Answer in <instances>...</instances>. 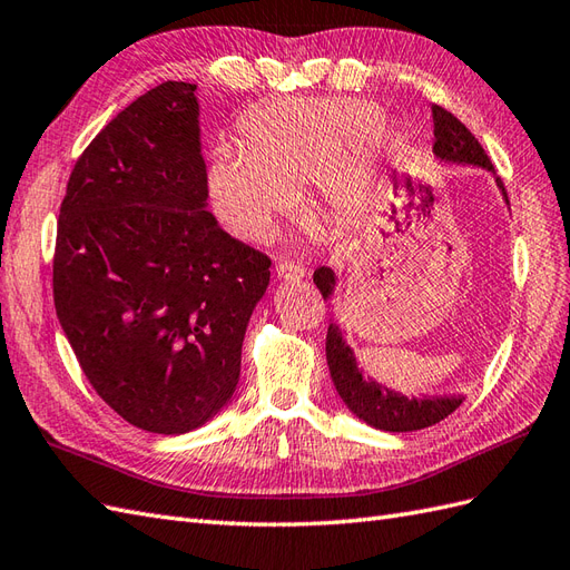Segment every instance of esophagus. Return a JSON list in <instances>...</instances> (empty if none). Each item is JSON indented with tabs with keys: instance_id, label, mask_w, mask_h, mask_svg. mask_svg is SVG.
I'll return each mask as SVG.
<instances>
[{
	"instance_id": "obj_1",
	"label": "esophagus",
	"mask_w": 570,
	"mask_h": 570,
	"mask_svg": "<svg viewBox=\"0 0 570 570\" xmlns=\"http://www.w3.org/2000/svg\"><path fill=\"white\" fill-rule=\"evenodd\" d=\"M308 274L303 265H296V262H282V265H276V276L284 282H296L303 279V276Z\"/></svg>"
}]
</instances>
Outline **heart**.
<instances>
[{"label": "heart", "mask_w": 570, "mask_h": 570, "mask_svg": "<svg viewBox=\"0 0 570 570\" xmlns=\"http://www.w3.org/2000/svg\"><path fill=\"white\" fill-rule=\"evenodd\" d=\"M381 112L356 98H286L240 120V151L218 146L207 187L218 222L245 243L267 240L296 195L314 185L325 214L356 218L377 195L390 151Z\"/></svg>", "instance_id": "obj_1"}]
</instances>
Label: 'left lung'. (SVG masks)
<instances>
[{
	"label": "left lung",
	"mask_w": 570,
	"mask_h": 570,
	"mask_svg": "<svg viewBox=\"0 0 570 570\" xmlns=\"http://www.w3.org/2000/svg\"><path fill=\"white\" fill-rule=\"evenodd\" d=\"M433 154L443 164H460V166H476L484 168L493 175L495 185H499L501 195L508 204L505 187L501 178H495V170L487 151L474 135L466 129L455 115L448 112L441 106H433ZM313 282L320 288L325 301H332L334 286H337V274L332 267H320L313 274ZM327 366L332 383L337 387V395L346 404V410L356 419L366 421L368 426L390 431V433H404V431H419L438 424L448 414H452L462 404L464 395H421V397H406L402 392L392 390L375 377H366L358 368V361L354 356V348L346 344L342 327L337 320H330L327 327Z\"/></svg>",
	"instance_id": "8db88e82"
}]
</instances>
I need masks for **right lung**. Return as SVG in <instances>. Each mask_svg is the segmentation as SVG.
I'll return each instance as SVG.
<instances>
[{
  "label": "right lung",
  "mask_w": 570,
  "mask_h": 570,
  "mask_svg": "<svg viewBox=\"0 0 570 570\" xmlns=\"http://www.w3.org/2000/svg\"><path fill=\"white\" fill-rule=\"evenodd\" d=\"M197 86L166 81L100 129L57 222L55 311L110 410L164 435L230 402L269 257L207 212Z\"/></svg>",
  "instance_id": "1"
}]
</instances>
